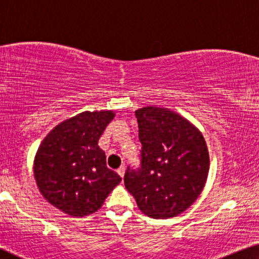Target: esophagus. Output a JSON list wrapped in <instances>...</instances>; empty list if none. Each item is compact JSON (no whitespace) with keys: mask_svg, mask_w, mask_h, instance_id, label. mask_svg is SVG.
Listing matches in <instances>:
<instances>
[{"mask_svg":"<svg viewBox=\"0 0 259 259\" xmlns=\"http://www.w3.org/2000/svg\"><path fill=\"white\" fill-rule=\"evenodd\" d=\"M124 172H125V167L124 166H119L117 168V173H118V176L121 177V178H123V177H124Z\"/></svg>","mask_w":259,"mask_h":259,"instance_id":"esophagus-1","label":"esophagus"}]
</instances>
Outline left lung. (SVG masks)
Listing matches in <instances>:
<instances>
[{
	"label": "left lung",
	"instance_id": "left-lung-1",
	"mask_svg": "<svg viewBox=\"0 0 259 259\" xmlns=\"http://www.w3.org/2000/svg\"><path fill=\"white\" fill-rule=\"evenodd\" d=\"M141 167L126 168L125 188L143 214L169 219L198 199L207 181L209 153L195 125L178 113L149 106L135 111Z\"/></svg>",
	"mask_w": 259,
	"mask_h": 259
}]
</instances>
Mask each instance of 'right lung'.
<instances>
[{
	"instance_id": "add662e5",
	"label": "right lung",
	"mask_w": 259,
	"mask_h": 259,
	"mask_svg": "<svg viewBox=\"0 0 259 259\" xmlns=\"http://www.w3.org/2000/svg\"><path fill=\"white\" fill-rule=\"evenodd\" d=\"M111 110L83 111L50 131L38 148L33 175L41 195L75 218L95 213L122 178L108 168L98 142Z\"/></svg>"
}]
</instances>
